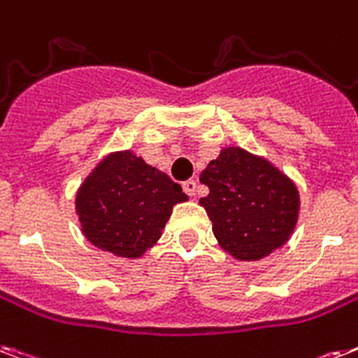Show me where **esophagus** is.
I'll use <instances>...</instances> for the list:
<instances>
[{"mask_svg":"<svg viewBox=\"0 0 358 358\" xmlns=\"http://www.w3.org/2000/svg\"><path fill=\"white\" fill-rule=\"evenodd\" d=\"M182 187H184L185 194L193 196L194 191H196V182H194V180H185L184 184H182Z\"/></svg>","mask_w":358,"mask_h":358,"instance_id":"1","label":"esophagus"}]
</instances>
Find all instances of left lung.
<instances>
[{"mask_svg":"<svg viewBox=\"0 0 358 358\" xmlns=\"http://www.w3.org/2000/svg\"><path fill=\"white\" fill-rule=\"evenodd\" d=\"M200 199L219 245L241 261L263 259L283 246L298 220V189L266 159L239 147L222 149L200 174Z\"/></svg>","mask_w":358,"mask_h":358,"instance_id":"obj_1","label":"left lung"}]
</instances>
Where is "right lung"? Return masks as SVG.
Masks as SVG:
<instances>
[{
	"mask_svg": "<svg viewBox=\"0 0 358 358\" xmlns=\"http://www.w3.org/2000/svg\"><path fill=\"white\" fill-rule=\"evenodd\" d=\"M185 200L180 184L127 150L95 167L75 204L92 245L119 257H139L162 237L173 206Z\"/></svg>",
	"mask_w": 358,
	"mask_h": 358,
	"instance_id": "obj_1",
	"label": "right lung"
}]
</instances>
